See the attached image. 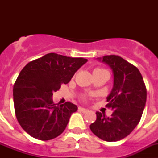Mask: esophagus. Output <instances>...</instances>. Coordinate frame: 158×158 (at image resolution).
<instances>
[{"instance_id": "esophagus-1", "label": "esophagus", "mask_w": 158, "mask_h": 158, "mask_svg": "<svg viewBox=\"0 0 158 158\" xmlns=\"http://www.w3.org/2000/svg\"><path fill=\"white\" fill-rule=\"evenodd\" d=\"M79 110H80V111H81L82 112H84V113H85V112H87V111H89V110L88 109H85V108H83V107H79Z\"/></svg>"}]
</instances>
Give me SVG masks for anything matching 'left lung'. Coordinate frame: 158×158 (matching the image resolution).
I'll list each match as a JSON object with an SVG mask.
<instances>
[{
    "label": "left lung",
    "instance_id": "1",
    "mask_svg": "<svg viewBox=\"0 0 158 158\" xmlns=\"http://www.w3.org/2000/svg\"><path fill=\"white\" fill-rule=\"evenodd\" d=\"M102 61L114 74L113 89L106 105L113 112L107 117L96 111V120L90 129L102 140L116 142L129 135L139 124L146 105V88L139 69L120 56L106 55Z\"/></svg>",
    "mask_w": 158,
    "mask_h": 158
}]
</instances>
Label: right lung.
Instances as JSON below:
<instances>
[{
	"label": "right lung",
	"instance_id": "1",
	"mask_svg": "<svg viewBox=\"0 0 158 158\" xmlns=\"http://www.w3.org/2000/svg\"><path fill=\"white\" fill-rule=\"evenodd\" d=\"M87 61L50 53L23 67L14 84L13 101L16 118L28 135L47 141L65 131L77 107L71 102L54 104L53 93L69 83Z\"/></svg>",
	"mask_w": 158,
	"mask_h": 158
}]
</instances>
